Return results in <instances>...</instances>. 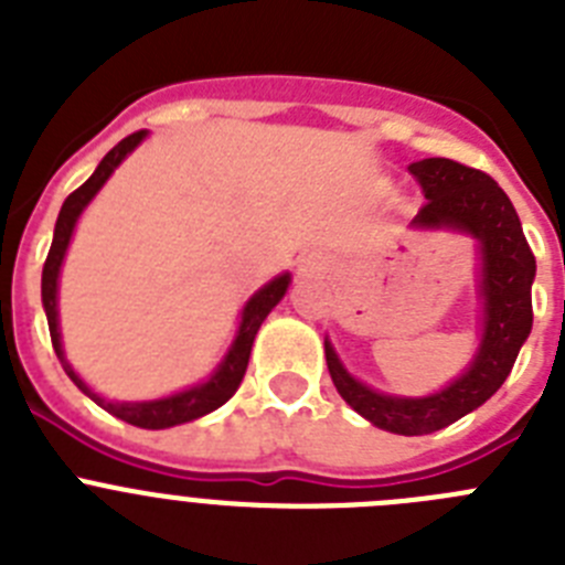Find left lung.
I'll return each instance as SVG.
<instances>
[{
  "label": "left lung",
  "instance_id": "left-lung-1",
  "mask_svg": "<svg viewBox=\"0 0 565 565\" xmlns=\"http://www.w3.org/2000/svg\"><path fill=\"white\" fill-rule=\"evenodd\" d=\"M407 169L427 198L413 226L458 228L481 243V348L467 373H461L450 387L424 398L384 396L356 382L344 371L328 339L326 359L339 396L359 416L387 433L424 436L481 407L507 382L521 344L532 331L535 254L523 237L515 206L487 172L450 158H424Z\"/></svg>",
  "mask_w": 565,
  "mask_h": 565
}]
</instances>
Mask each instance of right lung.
Wrapping results in <instances>:
<instances>
[{"mask_svg":"<svg viewBox=\"0 0 565 565\" xmlns=\"http://www.w3.org/2000/svg\"><path fill=\"white\" fill-rule=\"evenodd\" d=\"M143 135L147 132L141 129V132L127 135L124 141L115 143V147L104 154V161L98 163L96 172L89 174L87 181H84L76 192L67 194V201H64L62 212H58L56 232H53V243H50L47 259H44V268H42V302H44V313H47V328H50V339H53V351H56V356L62 359L64 373L78 384V391L87 393L93 402L102 404L104 411L113 413V416L121 418V422L132 424V427H143V430H163V427H174V424H183V422H192V418L206 416V413L217 411L221 404H226L228 398L234 396V391H237L243 376H246L254 337H257L263 319L271 313V308L277 306L279 299L286 297L291 277H288V274H279V277H274L268 286H263L252 299H248L246 308H243V322H239V331L232 344V351L226 353V359H223L221 367L214 371V376L209 379V382L198 384V387H189V391L183 393H174V396L169 398H158V402H132V404L115 402L113 404L98 398L96 393H89V387L76 376V371L70 367V362L64 359V351H62V333H58V311H56L58 268H62L64 252H67L70 246V237H73L78 214H82L84 206L96 198L98 189L107 183V178L115 172V167H118V163H121L124 158H127V154L143 141Z\"/></svg>","mask_w":565,"mask_h":565,"instance_id":"1","label":"right lung"}]
</instances>
